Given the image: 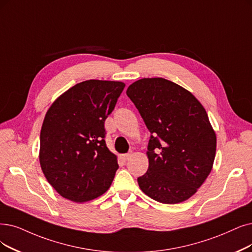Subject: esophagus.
I'll return each instance as SVG.
<instances>
[{
	"mask_svg": "<svg viewBox=\"0 0 252 252\" xmlns=\"http://www.w3.org/2000/svg\"><path fill=\"white\" fill-rule=\"evenodd\" d=\"M132 156V154L131 153H128V154H124L123 156H122V158H123V160H128L130 157H131Z\"/></svg>",
	"mask_w": 252,
	"mask_h": 252,
	"instance_id": "obj_1",
	"label": "esophagus"
}]
</instances>
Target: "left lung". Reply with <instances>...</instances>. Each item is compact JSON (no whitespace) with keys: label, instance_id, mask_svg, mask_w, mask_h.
I'll list each match as a JSON object with an SVG mask.
<instances>
[{"label":"left lung","instance_id":"obj_1","mask_svg":"<svg viewBox=\"0 0 252 252\" xmlns=\"http://www.w3.org/2000/svg\"><path fill=\"white\" fill-rule=\"evenodd\" d=\"M151 135L149 168L137 178L143 192L162 204L192 196L212 170L216 134L206 109L183 87L161 77L142 78L126 91Z\"/></svg>","mask_w":252,"mask_h":252}]
</instances>
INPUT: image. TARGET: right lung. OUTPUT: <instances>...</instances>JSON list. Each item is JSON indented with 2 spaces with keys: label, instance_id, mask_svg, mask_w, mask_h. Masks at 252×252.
I'll return each mask as SVG.
<instances>
[{
  "label": "right lung",
  "instance_id": "add662e5",
  "mask_svg": "<svg viewBox=\"0 0 252 252\" xmlns=\"http://www.w3.org/2000/svg\"><path fill=\"white\" fill-rule=\"evenodd\" d=\"M124 88L122 82L86 80L48 108L40 132L39 161L61 196L85 203L112 185L119 165L105 144L104 122Z\"/></svg>",
  "mask_w": 252,
  "mask_h": 252
}]
</instances>
